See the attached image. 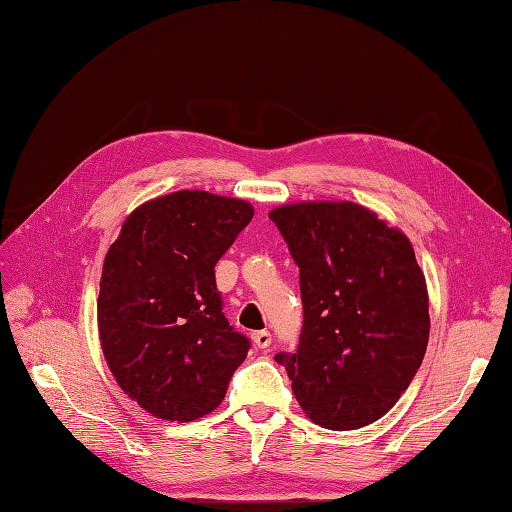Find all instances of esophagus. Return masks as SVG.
Returning <instances> with one entry per match:
<instances>
[{
    "label": "esophagus",
    "mask_w": 512,
    "mask_h": 512,
    "mask_svg": "<svg viewBox=\"0 0 512 512\" xmlns=\"http://www.w3.org/2000/svg\"><path fill=\"white\" fill-rule=\"evenodd\" d=\"M252 343L258 347V350H267L271 345V332L269 330H258L252 334Z\"/></svg>",
    "instance_id": "34e87169"
}]
</instances>
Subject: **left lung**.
Instances as JSON below:
<instances>
[{
  "label": "left lung",
  "instance_id": "1",
  "mask_svg": "<svg viewBox=\"0 0 512 512\" xmlns=\"http://www.w3.org/2000/svg\"><path fill=\"white\" fill-rule=\"evenodd\" d=\"M269 219L299 267L304 304L297 352L276 360L319 426H369L400 400L428 347V286L413 243L354 202L284 204Z\"/></svg>",
  "mask_w": 512,
  "mask_h": 512
}]
</instances>
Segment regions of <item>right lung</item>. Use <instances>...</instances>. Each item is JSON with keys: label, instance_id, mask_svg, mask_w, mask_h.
<instances>
[{"label": "right lung", "instance_id": "add662e5", "mask_svg": "<svg viewBox=\"0 0 512 512\" xmlns=\"http://www.w3.org/2000/svg\"><path fill=\"white\" fill-rule=\"evenodd\" d=\"M252 217L245 199L176 191L134 208L108 249L99 343L121 391L156 419L213 413L247 356L221 313L215 265Z\"/></svg>", "mask_w": 512, "mask_h": 512}]
</instances>
